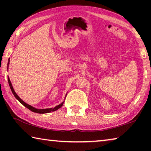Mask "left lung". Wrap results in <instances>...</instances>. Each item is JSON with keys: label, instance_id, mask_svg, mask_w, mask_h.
Instances as JSON below:
<instances>
[{"label": "left lung", "instance_id": "1", "mask_svg": "<svg viewBox=\"0 0 151 151\" xmlns=\"http://www.w3.org/2000/svg\"><path fill=\"white\" fill-rule=\"evenodd\" d=\"M9 62H10V58H9V60H8V64H7V66L9 67ZM7 67V68H8ZM8 82H9V86H10V88H11V91L12 94H14V96H15V98H16L18 101H19L20 103H21L22 105L24 106L25 107H27V108L28 109H29L30 111H31L32 112H36V113H39V114H45V113H48V112H50L52 111H57V110H58V109H60L61 106H63V103H62L60 104H58V105H57V106H55V108H50V109H37L35 108V107L32 106L31 105H29V104H28L27 103H25V102H24L20 98V97L17 95V93H15V91L14 90L13 87H12V85L11 84V81H10V78L8 76Z\"/></svg>", "mask_w": 151, "mask_h": 151}]
</instances>
